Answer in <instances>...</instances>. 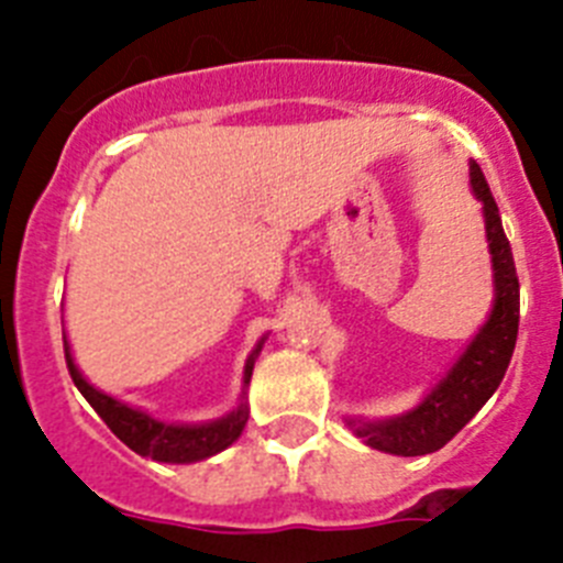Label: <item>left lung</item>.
I'll list each match as a JSON object with an SVG mask.
<instances>
[{"instance_id":"obj_1","label":"left lung","mask_w":563,"mask_h":563,"mask_svg":"<svg viewBox=\"0 0 563 563\" xmlns=\"http://www.w3.org/2000/svg\"><path fill=\"white\" fill-rule=\"evenodd\" d=\"M471 191L482 202V217H485L487 251L494 271V305L465 352L415 409L386 420H357V417L346 420L355 437L383 454L426 456L440 451L499 389L507 363L514 357L516 335H519V278H516L510 242L501 228L499 208L487 188L485 174L474 161H471Z\"/></svg>"}]
</instances>
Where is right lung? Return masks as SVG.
<instances>
[{"instance_id": "1", "label": "right lung", "mask_w": 563, "mask_h": 563, "mask_svg": "<svg viewBox=\"0 0 563 563\" xmlns=\"http://www.w3.org/2000/svg\"><path fill=\"white\" fill-rule=\"evenodd\" d=\"M262 343H265V338L256 343V350H253L245 361L242 402H239L233 411H228L225 417H217V420L208 422H163L157 420V417L148 415V411L134 409L129 402L96 389L76 366V357H73L67 338H64V357H67L69 377H73V383L78 386V391L87 397L89 406L98 411V417L107 422L109 431H112L118 440L126 442L134 454L148 456V460L154 462L188 465V462H200L213 454H220V451H225L228 445H233V442L239 440V434H242V429H245L247 422V383H251L253 363H256L258 352H262Z\"/></svg>"}]
</instances>
